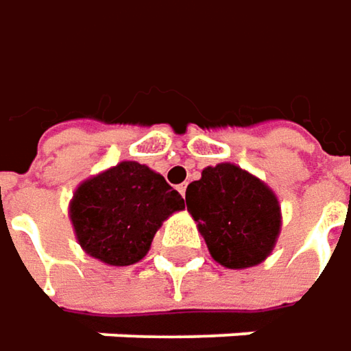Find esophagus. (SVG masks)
I'll return each instance as SVG.
<instances>
[{"instance_id":"esophagus-1","label":"esophagus","mask_w":351,"mask_h":351,"mask_svg":"<svg viewBox=\"0 0 351 351\" xmlns=\"http://www.w3.org/2000/svg\"><path fill=\"white\" fill-rule=\"evenodd\" d=\"M178 192H180L182 198H186V184H180V186H178Z\"/></svg>"}]
</instances>
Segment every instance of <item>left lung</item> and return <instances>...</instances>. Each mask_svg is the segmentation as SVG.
I'll return each instance as SVG.
<instances>
[{
    "mask_svg": "<svg viewBox=\"0 0 351 351\" xmlns=\"http://www.w3.org/2000/svg\"><path fill=\"white\" fill-rule=\"evenodd\" d=\"M186 208L212 258L231 270L264 262L282 231L276 192L233 163L206 167L202 178L188 184Z\"/></svg>",
    "mask_w": 351,
    "mask_h": 351,
    "instance_id": "1",
    "label": "left lung"
}]
</instances>
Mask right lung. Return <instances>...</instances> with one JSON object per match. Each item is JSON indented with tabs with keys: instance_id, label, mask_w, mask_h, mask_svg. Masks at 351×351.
Returning a JSON list of instances; mask_svg holds the SVG:
<instances>
[{
	"instance_id": "right-lung-1",
	"label": "right lung",
	"mask_w": 351,
	"mask_h": 351,
	"mask_svg": "<svg viewBox=\"0 0 351 351\" xmlns=\"http://www.w3.org/2000/svg\"><path fill=\"white\" fill-rule=\"evenodd\" d=\"M184 199L147 165L122 161L83 180L69 202L75 239L106 266H130L147 254L167 217Z\"/></svg>"
}]
</instances>
